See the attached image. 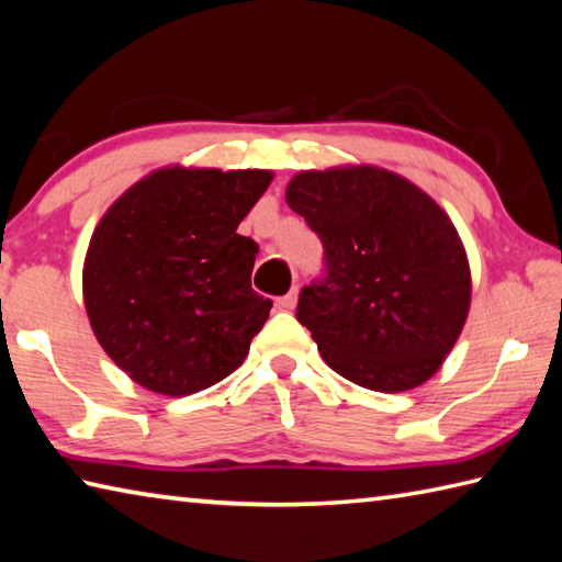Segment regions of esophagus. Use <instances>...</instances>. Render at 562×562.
<instances>
[{"mask_svg": "<svg viewBox=\"0 0 562 562\" xmlns=\"http://www.w3.org/2000/svg\"><path fill=\"white\" fill-rule=\"evenodd\" d=\"M296 294H300V292H296V288H292L284 296H278V302H274V304H278V310L292 312L294 306H296Z\"/></svg>", "mask_w": 562, "mask_h": 562, "instance_id": "esophagus-1", "label": "esophagus"}]
</instances>
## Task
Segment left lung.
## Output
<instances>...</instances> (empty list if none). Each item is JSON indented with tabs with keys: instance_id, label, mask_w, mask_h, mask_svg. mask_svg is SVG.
<instances>
[{
	"instance_id": "obj_1",
	"label": "left lung",
	"mask_w": 562,
	"mask_h": 562,
	"mask_svg": "<svg viewBox=\"0 0 562 562\" xmlns=\"http://www.w3.org/2000/svg\"><path fill=\"white\" fill-rule=\"evenodd\" d=\"M288 204L324 244L326 278L296 306L340 378L375 392L431 380L470 312L472 278L450 216L378 165L296 172Z\"/></svg>"
}]
</instances>
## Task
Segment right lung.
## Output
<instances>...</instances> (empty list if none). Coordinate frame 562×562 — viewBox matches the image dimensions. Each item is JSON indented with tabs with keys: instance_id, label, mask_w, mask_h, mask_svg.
<instances>
[{
	"instance_id": "1",
	"label": "right lung",
	"mask_w": 562,
	"mask_h": 562,
	"mask_svg": "<svg viewBox=\"0 0 562 562\" xmlns=\"http://www.w3.org/2000/svg\"><path fill=\"white\" fill-rule=\"evenodd\" d=\"M270 182V170L170 165L99 218L85 310L104 353L140 387L184 397L246 360L272 302L250 288L258 244L236 228Z\"/></svg>"
}]
</instances>
